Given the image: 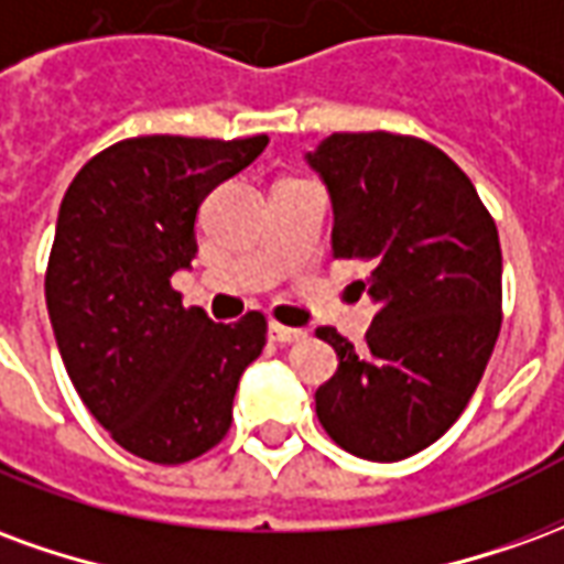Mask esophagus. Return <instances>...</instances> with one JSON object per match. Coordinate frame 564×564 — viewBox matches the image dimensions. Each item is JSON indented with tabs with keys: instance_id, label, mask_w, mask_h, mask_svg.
Masks as SVG:
<instances>
[{
	"instance_id": "1",
	"label": "esophagus",
	"mask_w": 564,
	"mask_h": 564,
	"mask_svg": "<svg viewBox=\"0 0 564 564\" xmlns=\"http://www.w3.org/2000/svg\"><path fill=\"white\" fill-rule=\"evenodd\" d=\"M269 338L274 344H295V341H302V338H305V332L290 329V326H281V323H271Z\"/></svg>"
}]
</instances>
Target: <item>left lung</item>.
Returning <instances> with one entry per match:
<instances>
[{"label": "left lung", "instance_id": "obj_1", "mask_svg": "<svg viewBox=\"0 0 564 564\" xmlns=\"http://www.w3.org/2000/svg\"><path fill=\"white\" fill-rule=\"evenodd\" d=\"M332 198V253L366 259V354L332 326L338 371L319 425L359 459L414 456L459 420L501 329V245L477 189L444 150L392 132H335L305 153Z\"/></svg>", "mask_w": 564, "mask_h": 564}]
</instances>
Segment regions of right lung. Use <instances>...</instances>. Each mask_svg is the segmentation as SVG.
Returning a JSON list of instances; mask_svg holds the SVG:
<instances>
[{
	"label": "right lung",
	"instance_id": "add662e5",
	"mask_svg": "<svg viewBox=\"0 0 564 564\" xmlns=\"http://www.w3.org/2000/svg\"><path fill=\"white\" fill-rule=\"evenodd\" d=\"M269 144L141 135L93 156L68 184L44 278L56 347L80 402L117 444L181 465L220 444L265 317L214 323L172 274L196 257L198 205Z\"/></svg>",
	"mask_w": 564,
	"mask_h": 564
}]
</instances>
